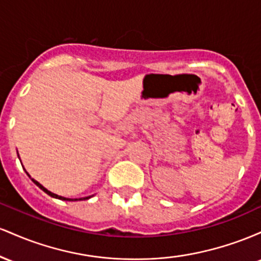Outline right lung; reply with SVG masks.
Returning a JSON list of instances; mask_svg holds the SVG:
<instances>
[{"instance_id": "right-lung-1", "label": "right lung", "mask_w": 261, "mask_h": 261, "mask_svg": "<svg viewBox=\"0 0 261 261\" xmlns=\"http://www.w3.org/2000/svg\"><path fill=\"white\" fill-rule=\"evenodd\" d=\"M32 180L33 181H34V184H37L38 185V187L39 188H40L41 189V190H43V191H45V193H46L47 194V195H50V196H53V197H55V199H60V200H66V201H77V199H74V200H72V199H66V197H62V196H59V195H56V194H54V193H51V191H49V190H47V189H45L44 187H43V185H41V184H39V182L37 181V180H34V179H32ZM89 197H91V196H87V197H82V199H79V200H83V199H89Z\"/></svg>"}]
</instances>
